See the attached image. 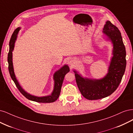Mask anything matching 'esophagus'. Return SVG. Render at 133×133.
Returning a JSON list of instances; mask_svg holds the SVG:
<instances>
[{
  "mask_svg": "<svg viewBox=\"0 0 133 133\" xmlns=\"http://www.w3.org/2000/svg\"><path fill=\"white\" fill-rule=\"evenodd\" d=\"M75 62L74 59H71V60L68 61V64H69V65L71 66V67L74 66V65H75Z\"/></svg>",
  "mask_w": 133,
  "mask_h": 133,
  "instance_id": "esophagus-1",
  "label": "esophagus"
}]
</instances>
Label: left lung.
Masks as SVG:
<instances>
[{
	"mask_svg": "<svg viewBox=\"0 0 133 133\" xmlns=\"http://www.w3.org/2000/svg\"><path fill=\"white\" fill-rule=\"evenodd\" d=\"M103 34L105 41L110 42L113 46L107 74L100 79L90 78L74 70L79 91L89 100L99 99L112 95L119 86L125 70L126 51L121 32L107 20L103 29Z\"/></svg>",
	"mask_w": 133,
	"mask_h": 133,
	"instance_id": "1",
	"label": "left lung"
}]
</instances>
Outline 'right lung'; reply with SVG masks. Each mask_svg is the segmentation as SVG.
I'll return each instance as SVG.
<instances>
[{
	"mask_svg": "<svg viewBox=\"0 0 133 133\" xmlns=\"http://www.w3.org/2000/svg\"><path fill=\"white\" fill-rule=\"evenodd\" d=\"M20 29L21 28L18 27L15 30V31H14L11 37L10 40L9 42V51L8 55V64H9L8 69H9V72L11 78L12 79V81L14 82L16 87L18 88L19 91L24 96L26 97L27 99L38 103L54 102L57 99V98L59 97V95H60L61 87L64 77H65L66 74H67L68 72H70L69 66L67 65H64L62 67L59 68V70H58L54 73L53 75V79L54 81V89L52 92H51L50 95L38 97L31 95V94H30L26 91H25L23 88V87L20 85L18 80L17 79V78L14 72L13 62H12V51L14 50L15 47V43L17 39V37H18V33Z\"/></svg>",
	"mask_w": 133,
	"mask_h": 133,
	"instance_id": "obj_1",
	"label": "right lung"
}]
</instances>
